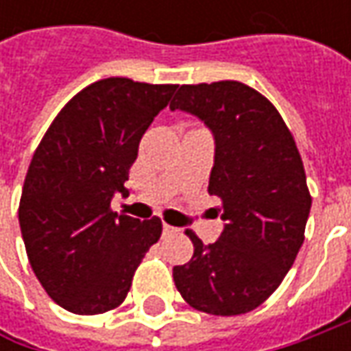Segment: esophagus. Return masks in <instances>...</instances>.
Returning <instances> with one entry per match:
<instances>
[{
    "label": "esophagus",
    "instance_id": "1",
    "mask_svg": "<svg viewBox=\"0 0 351 351\" xmlns=\"http://www.w3.org/2000/svg\"><path fill=\"white\" fill-rule=\"evenodd\" d=\"M173 232H178V228H173V226L164 223V234H173Z\"/></svg>",
    "mask_w": 351,
    "mask_h": 351
}]
</instances>
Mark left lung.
<instances>
[{
  "mask_svg": "<svg viewBox=\"0 0 351 351\" xmlns=\"http://www.w3.org/2000/svg\"><path fill=\"white\" fill-rule=\"evenodd\" d=\"M169 109L197 117L215 141L209 193L223 199V232L173 267L182 297L197 311L234 317L279 287L303 246L311 213L303 160L277 109L246 84L182 86Z\"/></svg>",
  "mask_w": 351,
  "mask_h": 351,
  "instance_id": "1",
  "label": "left lung"
}]
</instances>
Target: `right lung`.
<instances>
[{"mask_svg": "<svg viewBox=\"0 0 351 351\" xmlns=\"http://www.w3.org/2000/svg\"><path fill=\"white\" fill-rule=\"evenodd\" d=\"M178 86L107 77L62 109L34 152L19 226L34 276L75 315H101L125 301L134 269L162 234V221L117 215L128 169L154 117Z\"/></svg>", "mask_w": 351, "mask_h": 351, "instance_id": "1", "label": "right lung"}]
</instances>
